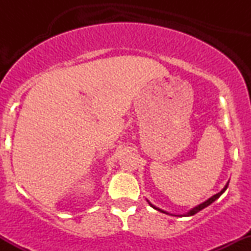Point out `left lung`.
<instances>
[{"label":"left lung","mask_w":251,"mask_h":251,"mask_svg":"<svg viewBox=\"0 0 251 251\" xmlns=\"http://www.w3.org/2000/svg\"><path fill=\"white\" fill-rule=\"evenodd\" d=\"M227 185H229V181H227V183L226 184V186H224L223 189L221 190L220 192H218V194H216V195H214L212 196V197H210L208 201H203V203H201L200 205H197V206H195V208H192L191 210H190L189 212H186V214H184V215H172V216H184V217H188V216H194L195 214H197V212H200L201 210H203L204 208H206V206H209L210 204L211 203H214V201H216V200H218V198L221 197L222 195H223V192L226 191V190L227 189ZM149 204L150 205L152 206V208L153 209H155V210H158V211H160V212H164V214H166V215H171V214H169V212H166V211H164V210H162V209H159V208H157V206H154L153 204H151L149 201Z\"/></svg>","instance_id":"left-lung-1"}]
</instances>
